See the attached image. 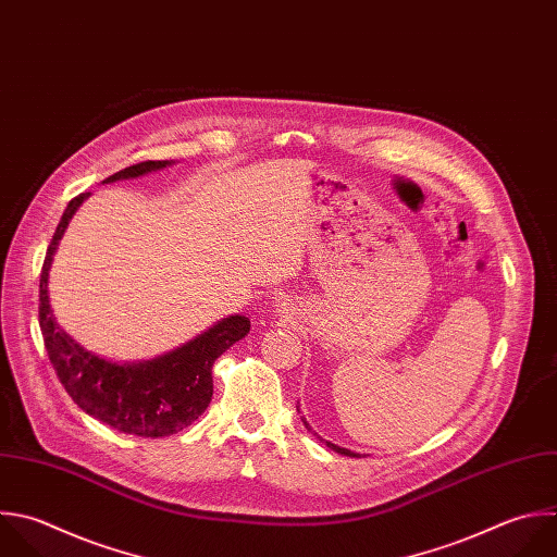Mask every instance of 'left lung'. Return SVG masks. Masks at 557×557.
I'll return each instance as SVG.
<instances>
[{
  "label": "left lung",
  "instance_id": "left-lung-1",
  "mask_svg": "<svg viewBox=\"0 0 557 557\" xmlns=\"http://www.w3.org/2000/svg\"><path fill=\"white\" fill-rule=\"evenodd\" d=\"M302 424L311 431V426H309V422L302 418ZM313 433V431H311ZM313 435H318V433H313ZM322 440V437H320ZM326 446L331 448V450H335V453H339V455H346V457H359V453H352V450H348V448H342V446H337V444H333V442H326Z\"/></svg>",
  "mask_w": 557,
  "mask_h": 557
}]
</instances>
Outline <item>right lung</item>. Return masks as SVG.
I'll return each instance as SVG.
<instances>
[{
  "label": "right lung",
  "instance_id": "1",
  "mask_svg": "<svg viewBox=\"0 0 557 557\" xmlns=\"http://www.w3.org/2000/svg\"><path fill=\"white\" fill-rule=\"evenodd\" d=\"M174 161H144L102 183L131 181L159 172ZM91 194L76 196L50 242L39 292V322L50 361L74 403L91 418L131 435L165 437L189 426L211 403L215 359L248 335L246 315H228L187 344L148 361H111L78 344L59 322L50 305V270L74 213Z\"/></svg>",
  "mask_w": 557,
  "mask_h": 557
}]
</instances>
